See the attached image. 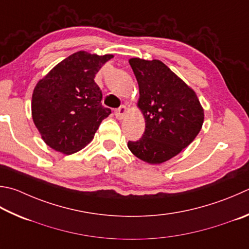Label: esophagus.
<instances>
[{
    "mask_svg": "<svg viewBox=\"0 0 249 249\" xmlns=\"http://www.w3.org/2000/svg\"><path fill=\"white\" fill-rule=\"evenodd\" d=\"M126 112H127V109H126V107H125V106H122V107H120L119 109H117V110L115 111V116H116V119H117V120H123V119H124V116H125V114H126Z\"/></svg>",
    "mask_w": 249,
    "mask_h": 249,
    "instance_id": "esophagus-1",
    "label": "esophagus"
}]
</instances>
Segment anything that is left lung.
I'll list each match as a JSON object with an SVG mask.
<instances>
[{
	"mask_svg": "<svg viewBox=\"0 0 249 249\" xmlns=\"http://www.w3.org/2000/svg\"><path fill=\"white\" fill-rule=\"evenodd\" d=\"M139 87L137 106L146 122L142 137L127 146L150 164L165 162L186 148L203 123V109L195 91L159 60L128 61Z\"/></svg>",
	"mask_w": 249,
	"mask_h": 249,
	"instance_id": "1",
	"label": "left lung"
}]
</instances>
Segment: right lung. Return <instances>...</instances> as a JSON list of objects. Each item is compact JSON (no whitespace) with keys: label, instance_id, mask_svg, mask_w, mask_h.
Here are the masks:
<instances>
[{"label":"right lung","instance_id":"add662e5","mask_svg":"<svg viewBox=\"0 0 249 249\" xmlns=\"http://www.w3.org/2000/svg\"><path fill=\"white\" fill-rule=\"evenodd\" d=\"M112 57V54L78 51L54 66L36 85L31 114L49 147L71 155L93 139L99 125L111 114L102 106V91L94 77Z\"/></svg>","mask_w":249,"mask_h":249}]
</instances>
